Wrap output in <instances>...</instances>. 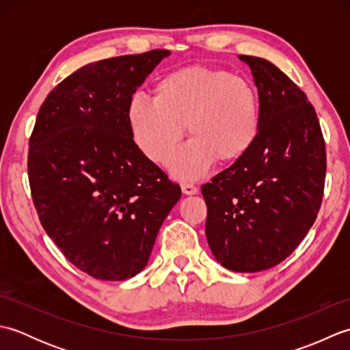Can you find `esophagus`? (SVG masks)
Wrapping results in <instances>:
<instances>
[{"mask_svg": "<svg viewBox=\"0 0 350 350\" xmlns=\"http://www.w3.org/2000/svg\"><path fill=\"white\" fill-rule=\"evenodd\" d=\"M180 188H182V192H183L185 196H194V194H197V192H198V188L196 187V185H192V183H182Z\"/></svg>", "mask_w": 350, "mask_h": 350, "instance_id": "esophagus-1", "label": "esophagus"}]
</instances>
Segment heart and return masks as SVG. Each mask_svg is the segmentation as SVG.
Listing matches in <instances>:
<instances>
[{
	"label": "heart",
	"instance_id": "b5f03b06",
	"mask_svg": "<svg viewBox=\"0 0 350 350\" xmlns=\"http://www.w3.org/2000/svg\"><path fill=\"white\" fill-rule=\"evenodd\" d=\"M128 123L138 148L156 163H167L183 138L191 143L170 162L180 179H197L212 163L247 156L260 133V99L248 81L227 70L192 66L167 73L153 88V100L135 96Z\"/></svg>",
	"mask_w": 350,
	"mask_h": 350
}]
</instances>
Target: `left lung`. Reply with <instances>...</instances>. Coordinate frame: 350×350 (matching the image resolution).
I'll use <instances>...</instances> for the list:
<instances>
[{
	"mask_svg": "<svg viewBox=\"0 0 350 350\" xmlns=\"http://www.w3.org/2000/svg\"><path fill=\"white\" fill-rule=\"evenodd\" d=\"M260 99L254 147L202 187L206 237L218 262L234 272H258L287 258L321 209L326 150L307 94L265 58L241 55Z\"/></svg>",
	"mask_w": 350,
	"mask_h": 350,
	"instance_id": "1",
	"label": "left lung"
}]
</instances>
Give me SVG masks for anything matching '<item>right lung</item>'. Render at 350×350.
I'll use <instances>...</instances> for the list:
<instances>
[{"instance_id": "right-lung-1", "label": "right lung", "mask_w": 350, "mask_h": 350, "mask_svg": "<svg viewBox=\"0 0 350 350\" xmlns=\"http://www.w3.org/2000/svg\"><path fill=\"white\" fill-rule=\"evenodd\" d=\"M170 54L153 49L90 63L43 100L29 137L28 180L40 224L93 278L144 269L180 187L139 150L128 123L133 93Z\"/></svg>"}]
</instances>
